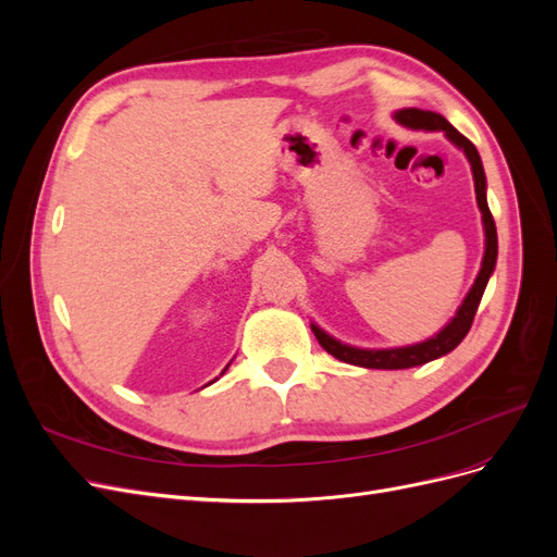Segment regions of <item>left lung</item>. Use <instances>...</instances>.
<instances>
[{"mask_svg": "<svg viewBox=\"0 0 557 557\" xmlns=\"http://www.w3.org/2000/svg\"><path fill=\"white\" fill-rule=\"evenodd\" d=\"M397 121L407 127H416V129H444L446 137L465 150V156L471 162V174H474V188H476V201H479V209L483 213V227H485V256H483V264H481V272L471 285L469 295L465 297L462 307L455 313V318L450 323L436 334L432 339L423 342V344H416V346H404V348H383V350H364V348H352L346 346L342 342L332 339L330 334H325L320 327L311 325L313 334L318 344L323 346L330 356H334L336 360L348 362V364H358V367H367V369H409V367H418V364H425L430 360H436L450 352L455 346H458L471 323H474V315L476 309L481 305V297L483 290L487 285V278H491L495 262H497V230H495V221H493V213L487 209V199H485V174H483V164L479 158V150L476 146L471 144L465 134H460L455 129L444 115L440 113H432V111H420V109H401L397 111Z\"/></svg>", "mask_w": 557, "mask_h": 557, "instance_id": "1", "label": "left lung"}]
</instances>
